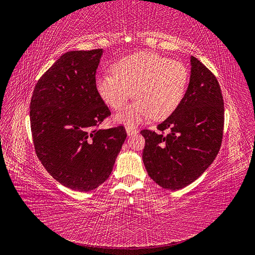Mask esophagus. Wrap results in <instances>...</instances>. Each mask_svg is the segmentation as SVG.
I'll list each match as a JSON object with an SVG mask.
<instances>
[{"label": "esophagus", "mask_w": 255, "mask_h": 255, "mask_svg": "<svg viewBox=\"0 0 255 255\" xmlns=\"http://www.w3.org/2000/svg\"><path fill=\"white\" fill-rule=\"evenodd\" d=\"M126 129H127V133H128V136H132V135L137 133V129L135 128H133V127H127Z\"/></svg>", "instance_id": "esophagus-1"}]
</instances>
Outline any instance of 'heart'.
I'll return each instance as SVG.
<instances>
[{
    "mask_svg": "<svg viewBox=\"0 0 255 255\" xmlns=\"http://www.w3.org/2000/svg\"><path fill=\"white\" fill-rule=\"evenodd\" d=\"M113 74L99 75L96 89L105 104L121 110L132 97L135 101L116 115V120L136 125L152 116L160 120L171 115L184 98L189 73L181 61L154 53H137L120 59Z\"/></svg>",
    "mask_w": 255,
    "mask_h": 255,
    "instance_id": "b5f03b06",
    "label": "heart"
}]
</instances>
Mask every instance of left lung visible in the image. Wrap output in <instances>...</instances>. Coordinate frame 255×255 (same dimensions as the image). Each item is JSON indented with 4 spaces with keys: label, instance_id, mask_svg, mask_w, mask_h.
Listing matches in <instances>:
<instances>
[{
    "label": "left lung",
    "instance_id": "8db88e82",
    "mask_svg": "<svg viewBox=\"0 0 255 255\" xmlns=\"http://www.w3.org/2000/svg\"><path fill=\"white\" fill-rule=\"evenodd\" d=\"M190 66L188 88L175 111L157 126L159 132H140L146 172L170 190L195 182L217 156L222 141L225 106L219 83L194 56Z\"/></svg>",
    "mask_w": 255,
    "mask_h": 255
}]
</instances>
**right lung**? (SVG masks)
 <instances>
[{"label":"right lung","instance_id":"right-lung-1","mask_svg":"<svg viewBox=\"0 0 255 255\" xmlns=\"http://www.w3.org/2000/svg\"><path fill=\"white\" fill-rule=\"evenodd\" d=\"M103 49L63 54L37 82L29 106L38 158L64 186L94 190L112 173L127 138L122 126L99 127L111 112L96 89Z\"/></svg>","mask_w":255,"mask_h":255}]
</instances>
